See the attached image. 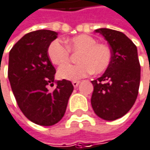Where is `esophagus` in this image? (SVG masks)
Returning <instances> with one entry per match:
<instances>
[{"label": "esophagus", "instance_id": "obj_1", "mask_svg": "<svg viewBox=\"0 0 150 150\" xmlns=\"http://www.w3.org/2000/svg\"><path fill=\"white\" fill-rule=\"evenodd\" d=\"M72 84H73L74 87H77V86H79V84H80V81H75L72 82Z\"/></svg>", "mask_w": 150, "mask_h": 150}]
</instances>
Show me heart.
<instances>
[{"instance_id": "obj_1", "label": "heart", "mask_w": 150, "mask_h": 150, "mask_svg": "<svg viewBox=\"0 0 150 150\" xmlns=\"http://www.w3.org/2000/svg\"><path fill=\"white\" fill-rule=\"evenodd\" d=\"M65 45L59 40H52L48 48L47 54L51 62L62 66L68 62L70 52H79L77 65H68L61 67L57 75L60 79L77 81L84 78L92 72L100 74L110 65L111 51L103 43H97L96 39L88 35H79L66 40Z\"/></svg>"}]
</instances>
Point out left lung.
Instances as JSON below:
<instances>
[{
    "instance_id": "left-lung-1",
    "label": "left lung",
    "mask_w": 150,
    "mask_h": 150,
    "mask_svg": "<svg viewBox=\"0 0 150 150\" xmlns=\"http://www.w3.org/2000/svg\"><path fill=\"white\" fill-rule=\"evenodd\" d=\"M100 33L110 44L111 61L101 77L92 81L91 103L95 114L105 120H115L125 115L136 101L141 67L135 44L127 36L110 29Z\"/></svg>"
}]
</instances>
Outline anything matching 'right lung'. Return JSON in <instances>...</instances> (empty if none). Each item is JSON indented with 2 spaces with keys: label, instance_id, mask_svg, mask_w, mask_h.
Wrapping results in <instances>:
<instances>
[{
  "label": "right lung",
  "instance_id": "add662e5",
  "mask_svg": "<svg viewBox=\"0 0 150 150\" xmlns=\"http://www.w3.org/2000/svg\"><path fill=\"white\" fill-rule=\"evenodd\" d=\"M57 33L40 30L26 34L9 52L8 79L17 103L30 121L40 126H52L64 115L74 90L69 81H57L53 91L56 69L47 48Z\"/></svg>",
  "mask_w": 150,
  "mask_h": 150
}]
</instances>
